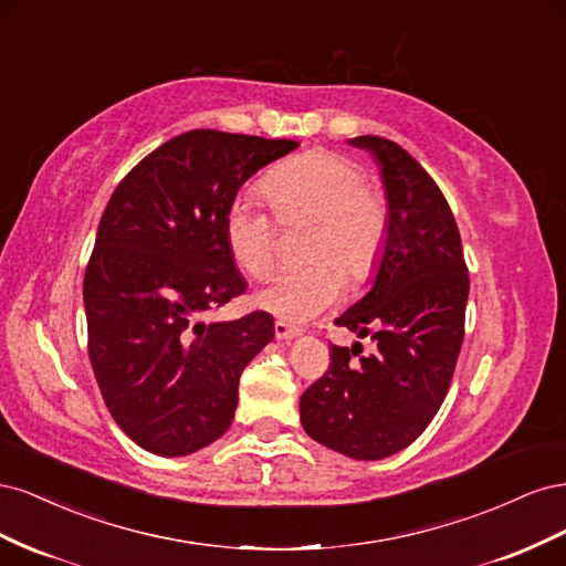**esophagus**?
Instances as JSON below:
<instances>
[{"mask_svg":"<svg viewBox=\"0 0 566 566\" xmlns=\"http://www.w3.org/2000/svg\"><path fill=\"white\" fill-rule=\"evenodd\" d=\"M273 333H276V339H293L300 335V328H293V325L276 321L273 323Z\"/></svg>","mask_w":566,"mask_h":566,"instance_id":"34e87169","label":"esophagus"}]
</instances>
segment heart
<instances>
[{
  "instance_id": "obj_1",
  "label": "heart",
  "mask_w": 566,
  "mask_h": 566,
  "mask_svg": "<svg viewBox=\"0 0 566 566\" xmlns=\"http://www.w3.org/2000/svg\"><path fill=\"white\" fill-rule=\"evenodd\" d=\"M264 196L283 224L312 221L302 256L310 264L281 271L254 295L262 312L304 323L342 293V276L358 285L373 276L387 241V205L366 186L354 160L314 148L271 169ZM229 252L248 276L266 279L276 264V229L252 198L231 202L224 217Z\"/></svg>"
}]
</instances>
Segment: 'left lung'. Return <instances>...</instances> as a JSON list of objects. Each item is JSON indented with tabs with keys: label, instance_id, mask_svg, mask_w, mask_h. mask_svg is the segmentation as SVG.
Instances as JSON below:
<instances>
[{
	"label": "left lung",
	"instance_id": "left-lung-1",
	"mask_svg": "<svg viewBox=\"0 0 566 566\" xmlns=\"http://www.w3.org/2000/svg\"><path fill=\"white\" fill-rule=\"evenodd\" d=\"M380 169L387 241L368 293L335 318L361 342L331 347L328 373L300 399L304 432L354 460H382L413 443L447 397L465 335L470 279L447 198L408 153L382 136H354Z\"/></svg>",
	"mask_w": 566,
	"mask_h": 566
}]
</instances>
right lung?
<instances>
[{
  "mask_svg": "<svg viewBox=\"0 0 566 566\" xmlns=\"http://www.w3.org/2000/svg\"><path fill=\"white\" fill-rule=\"evenodd\" d=\"M300 144L193 129L119 181L84 271L90 361L113 420L148 453L179 458L224 434L243 368L273 318L198 321L245 293L224 235L241 186Z\"/></svg>",
  "mask_w": 566,
  "mask_h": 566,
  "instance_id": "obj_1",
  "label": "right lung"
}]
</instances>
